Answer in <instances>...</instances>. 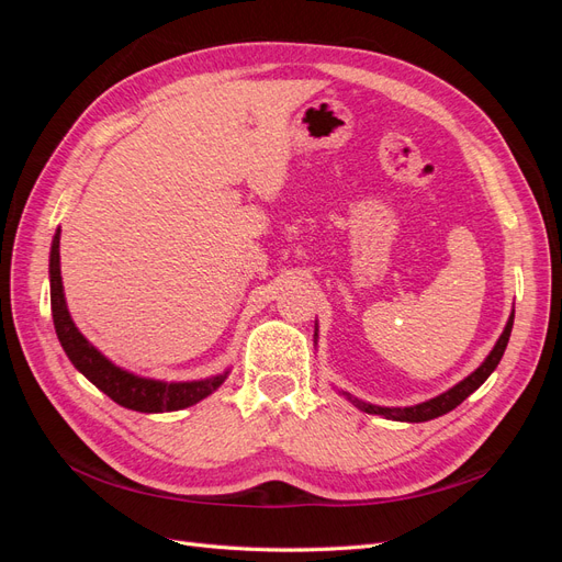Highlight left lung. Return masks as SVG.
Segmentation results:
<instances>
[{
  "label": "left lung",
  "mask_w": 562,
  "mask_h": 562,
  "mask_svg": "<svg viewBox=\"0 0 562 562\" xmlns=\"http://www.w3.org/2000/svg\"><path fill=\"white\" fill-rule=\"evenodd\" d=\"M512 328H514V314H512V318H508L502 337L497 339L495 349L490 351V356L483 361V366L475 370V372H471L467 380H462L457 386L446 391V394H440V396H436V398H431L427 403H419V405H413V407H380V405H370V403L356 401V398H353V403H356V407H361V411L368 413V415H384V417L396 419V422H429L434 417L446 415V413L454 411V407L462 403L464 398H469L473 391L479 389L492 375V370L499 366L502 356H504V349L508 345V337H512Z\"/></svg>",
  "instance_id": "obj_1"
}]
</instances>
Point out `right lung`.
Masks as SVG:
<instances>
[{
    "label": "right lung",
    "mask_w": 562,
    "mask_h": 562,
    "mask_svg": "<svg viewBox=\"0 0 562 562\" xmlns=\"http://www.w3.org/2000/svg\"><path fill=\"white\" fill-rule=\"evenodd\" d=\"M60 229L54 236V244H50V262H48V274H50V312H54V326L60 345L67 353V359L81 372L83 378L91 380L103 394H108L114 403L128 407V411L138 413H171L182 411V407H190L206 398L209 394L225 382V375H215L209 380L199 382H178V384H166L157 380H145L138 375H131V372L116 368L110 363L103 353L93 349L87 337H83L70 318V312L65 307V295H63V281H60Z\"/></svg>",
    "instance_id": "obj_1"
}]
</instances>
